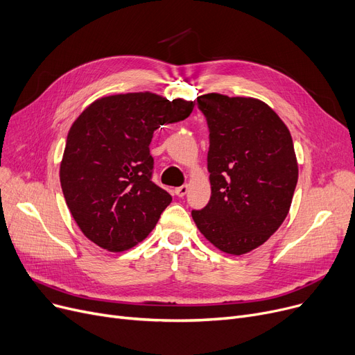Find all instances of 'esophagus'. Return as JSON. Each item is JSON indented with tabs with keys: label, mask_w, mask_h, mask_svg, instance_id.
I'll list each match as a JSON object with an SVG mask.
<instances>
[{
	"label": "esophagus",
	"mask_w": 355,
	"mask_h": 355,
	"mask_svg": "<svg viewBox=\"0 0 355 355\" xmlns=\"http://www.w3.org/2000/svg\"><path fill=\"white\" fill-rule=\"evenodd\" d=\"M187 191H189V185H181V187H177L175 189V194L178 196V197H184L185 194H187Z\"/></svg>",
	"instance_id": "obj_1"
}]
</instances>
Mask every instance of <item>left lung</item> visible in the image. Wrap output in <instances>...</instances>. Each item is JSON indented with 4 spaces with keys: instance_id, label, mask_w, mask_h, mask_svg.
<instances>
[{
    "instance_id": "1",
    "label": "left lung",
    "mask_w": 355,
    "mask_h": 355,
    "mask_svg": "<svg viewBox=\"0 0 355 355\" xmlns=\"http://www.w3.org/2000/svg\"><path fill=\"white\" fill-rule=\"evenodd\" d=\"M207 119L211 197L191 216L217 249L245 254L286 218L297 182L289 129L265 102L207 93L197 98Z\"/></svg>"
}]
</instances>
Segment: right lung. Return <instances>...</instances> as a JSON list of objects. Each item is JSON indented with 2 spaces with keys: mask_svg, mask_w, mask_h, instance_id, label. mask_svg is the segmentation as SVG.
<instances>
[{
  "mask_svg": "<svg viewBox=\"0 0 355 355\" xmlns=\"http://www.w3.org/2000/svg\"><path fill=\"white\" fill-rule=\"evenodd\" d=\"M194 103L151 92L105 96L73 122L60 164L67 207L82 233L123 252L155 227L173 197L153 182L149 144L161 125L189 118Z\"/></svg>",
  "mask_w": 355,
  "mask_h": 355,
  "instance_id": "obj_1",
  "label": "right lung"
}]
</instances>
